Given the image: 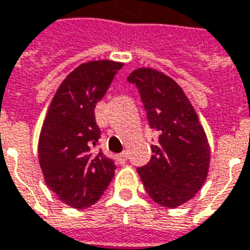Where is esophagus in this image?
Instances as JSON below:
<instances>
[{
	"label": "esophagus",
	"instance_id": "1",
	"mask_svg": "<svg viewBox=\"0 0 250 250\" xmlns=\"http://www.w3.org/2000/svg\"><path fill=\"white\" fill-rule=\"evenodd\" d=\"M126 158H128V157H126V152H125V151L121 152V154H120V155H117V160L120 161V162H121V164H124V162H125V161H126Z\"/></svg>",
	"mask_w": 250,
	"mask_h": 250
}]
</instances>
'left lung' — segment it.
Wrapping results in <instances>:
<instances>
[{
  "mask_svg": "<svg viewBox=\"0 0 250 250\" xmlns=\"http://www.w3.org/2000/svg\"><path fill=\"white\" fill-rule=\"evenodd\" d=\"M139 90L150 128L160 133L148 164L137 168L150 198L158 205H183L199 191L209 169V145L195 110L168 75L137 68L128 77Z\"/></svg>",
  "mask_w": 250,
  "mask_h": 250,
  "instance_id": "1",
  "label": "left lung"
}]
</instances>
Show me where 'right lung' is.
Segmentation results:
<instances>
[{
	"label": "right lung",
	"mask_w": 250,
	"mask_h": 250,
	"mask_svg": "<svg viewBox=\"0 0 250 250\" xmlns=\"http://www.w3.org/2000/svg\"><path fill=\"white\" fill-rule=\"evenodd\" d=\"M121 68L110 60L77 67L59 86L43 121L38 158L45 182L75 209L96 204L114 177V161L98 147L95 107Z\"/></svg>",
	"instance_id": "obj_1"
}]
</instances>
